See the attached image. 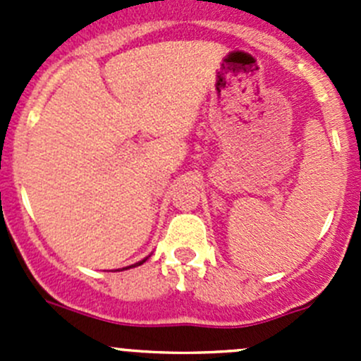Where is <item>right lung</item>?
Listing matches in <instances>:
<instances>
[{"label": "right lung", "instance_id": "add662e5", "mask_svg": "<svg viewBox=\"0 0 361 361\" xmlns=\"http://www.w3.org/2000/svg\"><path fill=\"white\" fill-rule=\"evenodd\" d=\"M148 257H150V255H148ZM148 257H145V258H143V260L136 262V264H133V265H127V267H123V269H118V271H127V269H133V267H137V265L145 264V262H147V260H148Z\"/></svg>", "mask_w": 361, "mask_h": 361}]
</instances>
